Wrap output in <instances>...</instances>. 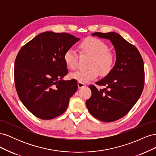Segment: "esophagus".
Instances as JSON below:
<instances>
[{"label":"esophagus","mask_w":156,"mask_h":156,"mask_svg":"<svg viewBox=\"0 0 156 156\" xmlns=\"http://www.w3.org/2000/svg\"><path fill=\"white\" fill-rule=\"evenodd\" d=\"M77 85H78V88H84V87H86V84H83V83H79V82L77 83Z\"/></svg>","instance_id":"34e87169"}]
</instances>
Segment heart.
Listing matches in <instances>:
<instances>
[{
  "label": "heart",
  "instance_id": "obj_1",
  "mask_svg": "<svg viewBox=\"0 0 156 156\" xmlns=\"http://www.w3.org/2000/svg\"><path fill=\"white\" fill-rule=\"evenodd\" d=\"M79 48L81 53L92 56L89 64L90 68L70 73L71 79L84 84L96 79L99 73L105 76L111 72L114 64V56L108 51V47L104 41L96 37H89L81 42ZM63 58L69 68L74 69L77 68L78 55L73 49L66 51Z\"/></svg>",
  "mask_w": 156,
  "mask_h": 156
}]
</instances>
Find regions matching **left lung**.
Segmentation results:
<instances>
[{
	"label": "left lung",
	"mask_w": 156,
	"mask_h": 156,
	"mask_svg": "<svg viewBox=\"0 0 156 156\" xmlns=\"http://www.w3.org/2000/svg\"><path fill=\"white\" fill-rule=\"evenodd\" d=\"M92 36L109 40L116 51V62L106 76L96 83L105 88L90 85L92 96L86 101L96 119L111 122L124 116L138 101L143 90L144 68L135 46L114 32H94Z\"/></svg>",
	"instance_id": "8db88e82"
}]
</instances>
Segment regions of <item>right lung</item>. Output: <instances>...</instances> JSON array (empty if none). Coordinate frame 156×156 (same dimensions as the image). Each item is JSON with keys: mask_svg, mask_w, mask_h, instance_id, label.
Instances as JSON below:
<instances>
[{"mask_svg": "<svg viewBox=\"0 0 156 156\" xmlns=\"http://www.w3.org/2000/svg\"><path fill=\"white\" fill-rule=\"evenodd\" d=\"M79 40L68 33L47 31L19 51L14 67L16 90L23 104L39 119L62 115L77 91L76 80L62 79L68 73L63 56Z\"/></svg>", "mask_w": 156, "mask_h": 156, "instance_id": "obj_1", "label": "right lung"}]
</instances>
